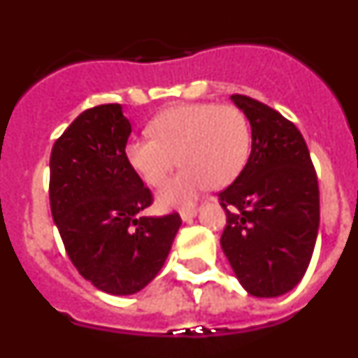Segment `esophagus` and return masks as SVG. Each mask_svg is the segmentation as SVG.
Wrapping results in <instances>:
<instances>
[{"instance_id": "34e87169", "label": "esophagus", "mask_w": 358, "mask_h": 358, "mask_svg": "<svg viewBox=\"0 0 358 358\" xmlns=\"http://www.w3.org/2000/svg\"><path fill=\"white\" fill-rule=\"evenodd\" d=\"M197 215V208L189 206V208H182L181 210V218L182 220H192V218Z\"/></svg>"}]
</instances>
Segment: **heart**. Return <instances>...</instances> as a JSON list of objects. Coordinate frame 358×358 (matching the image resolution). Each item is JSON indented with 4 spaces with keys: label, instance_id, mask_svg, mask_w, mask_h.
Returning a JSON list of instances; mask_svg holds the SVG:
<instances>
[{
    "label": "heart",
    "instance_id": "obj_1",
    "mask_svg": "<svg viewBox=\"0 0 358 358\" xmlns=\"http://www.w3.org/2000/svg\"><path fill=\"white\" fill-rule=\"evenodd\" d=\"M152 140H131L125 157L148 186H161L173 166L185 169L161 188L163 208L185 206L204 189L235 181L251 148L248 120L235 106L186 103L170 107L152 120Z\"/></svg>",
    "mask_w": 358,
    "mask_h": 358
}]
</instances>
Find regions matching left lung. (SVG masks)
Segmentation results:
<instances>
[{
    "instance_id": "1",
    "label": "left lung",
    "mask_w": 358,
    "mask_h": 358,
    "mask_svg": "<svg viewBox=\"0 0 358 358\" xmlns=\"http://www.w3.org/2000/svg\"><path fill=\"white\" fill-rule=\"evenodd\" d=\"M251 123V156L224 192L220 245L251 296L276 297L301 281L319 229L317 173L301 132L273 107L231 94Z\"/></svg>"
}]
</instances>
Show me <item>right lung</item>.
Here are the masks:
<instances>
[{
    "label": "right lung",
    "instance_id": "obj_1",
    "mask_svg": "<svg viewBox=\"0 0 358 358\" xmlns=\"http://www.w3.org/2000/svg\"><path fill=\"white\" fill-rule=\"evenodd\" d=\"M131 132L120 103L91 107L50 157V206L66 252L85 280L113 296L145 289L181 227L179 213L141 215L154 199L125 157Z\"/></svg>",
    "mask_w": 358,
    "mask_h": 358
}]
</instances>
